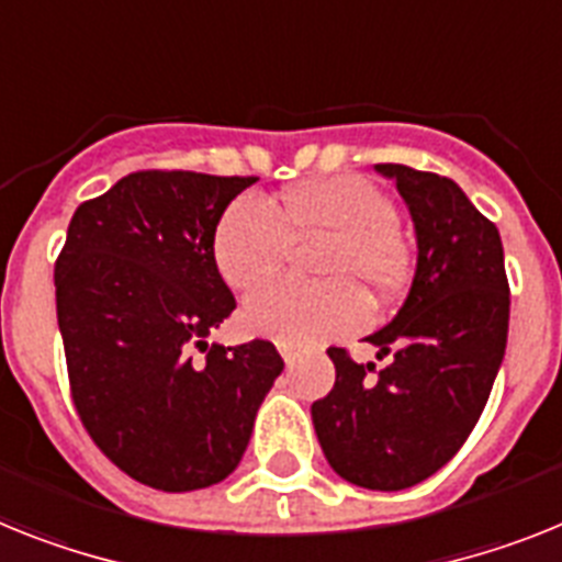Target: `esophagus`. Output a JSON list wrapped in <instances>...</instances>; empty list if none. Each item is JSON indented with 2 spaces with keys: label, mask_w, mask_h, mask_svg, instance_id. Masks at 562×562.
<instances>
[{
  "label": "esophagus",
  "mask_w": 562,
  "mask_h": 562,
  "mask_svg": "<svg viewBox=\"0 0 562 562\" xmlns=\"http://www.w3.org/2000/svg\"><path fill=\"white\" fill-rule=\"evenodd\" d=\"M280 353H282V360H285V366H294L296 357H300V351H296L294 346H285V342L280 346Z\"/></svg>",
  "instance_id": "esophagus-1"
}]
</instances>
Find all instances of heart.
I'll list each match as a JSON object with an SVG mask.
<instances>
[{"label": "heart", "mask_w": 562, "mask_h": 562, "mask_svg": "<svg viewBox=\"0 0 562 562\" xmlns=\"http://www.w3.org/2000/svg\"><path fill=\"white\" fill-rule=\"evenodd\" d=\"M394 202L357 173L311 179L277 205L239 196L216 220L211 254L225 285L251 291L289 262L296 245L319 243L314 271L323 282H271L248 296L243 325L289 346H305L369 323V300L397 291L408 271Z\"/></svg>", "instance_id": "heart-1"}]
</instances>
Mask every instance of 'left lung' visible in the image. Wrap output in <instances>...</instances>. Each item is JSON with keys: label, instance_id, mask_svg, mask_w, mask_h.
<instances>
[{"label": "left lung", "instance_id": "left-lung-1", "mask_svg": "<svg viewBox=\"0 0 562 562\" xmlns=\"http://www.w3.org/2000/svg\"><path fill=\"white\" fill-rule=\"evenodd\" d=\"M376 171L412 211L417 273L397 317L369 337L385 369L328 348L337 380L311 419L339 477L400 492L440 471L477 426L506 353L512 300L497 225L457 182L408 165Z\"/></svg>", "mask_w": 562, "mask_h": 562}]
</instances>
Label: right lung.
<instances>
[{"label":"right lung","instance_id":"right-lung-1","mask_svg":"<svg viewBox=\"0 0 562 562\" xmlns=\"http://www.w3.org/2000/svg\"><path fill=\"white\" fill-rule=\"evenodd\" d=\"M257 177L136 171L70 216L56 319L70 400L136 483L196 492L237 469L282 371L268 339L209 346L237 308L214 266L216 220Z\"/></svg>","mask_w":562,"mask_h":562}]
</instances>
